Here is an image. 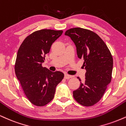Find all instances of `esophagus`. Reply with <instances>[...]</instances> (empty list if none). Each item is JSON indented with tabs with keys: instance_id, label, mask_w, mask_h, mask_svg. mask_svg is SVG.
<instances>
[{
	"instance_id": "34e87169",
	"label": "esophagus",
	"mask_w": 126,
	"mask_h": 126,
	"mask_svg": "<svg viewBox=\"0 0 126 126\" xmlns=\"http://www.w3.org/2000/svg\"><path fill=\"white\" fill-rule=\"evenodd\" d=\"M65 79H69V78H72V75H68V74H65Z\"/></svg>"
}]
</instances>
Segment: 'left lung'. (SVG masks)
<instances>
[{
    "instance_id": "obj_1",
    "label": "left lung",
    "mask_w": 126,
    "mask_h": 126,
    "mask_svg": "<svg viewBox=\"0 0 126 126\" xmlns=\"http://www.w3.org/2000/svg\"><path fill=\"white\" fill-rule=\"evenodd\" d=\"M65 35L70 37L76 46L79 59H83L86 70L85 80L81 82L73 96L84 106H93L100 101L111 79L113 60L110 50L97 33L88 29L74 28Z\"/></svg>"
}]
</instances>
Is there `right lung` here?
I'll return each mask as SVG.
<instances>
[{"label": "right lung", "mask_w": 126, "mask_h": 126, "mask_svg": "<svg viewBox=\"0 0 126 126\" xmlns=\"http://www.w3.org/2000/svg\"><path fill=\"white\" fill-rule=\"evenodd\" d=\"M63 31L42 29L25 38L19 47L15 71L24 93L31 103L44 106L54 98L56 87L64 77L61 71L52 72L42 64L52 44Z\"/></svg>", "instance_id": "1"}]
</instances>
